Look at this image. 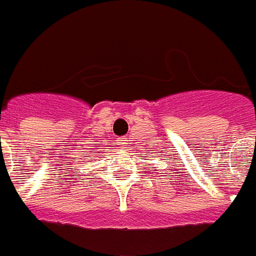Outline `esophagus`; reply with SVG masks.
I'll list each match as a JSON object with an SVG mask.
<instances>
[{
	"instance_id": "1",
	"label": "esophagus",
	"mask_w": 256,
	"mask_h": 256,
	"mask_svg": "<svg viewBox=\"0 0 256 256\" xmlns=\"http://www.w3.org/2000/svg\"><path fill=\"white\" fill-rule=\"evenodd\" d=\"M128 140H124V138H120V140H118V145L120 146V148H126V146H128Z\"/></svg>"
}]
</instances>
